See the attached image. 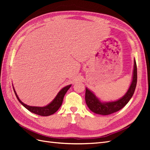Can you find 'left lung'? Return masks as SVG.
Segmentation results:
<instances>
[{
  "instance_id": "1",
  "label": "left lung",
  "mask_w": 150,
  "mask_h": 150,
  "mask_svg": "<svg viewBox=\"0 0 150 150\" xmlns=\"http://www.w3.org/2000/svg\"><path fill=\"white\" fill-rule=\"evenodd\" d=\"M134 69L133 79L128 91L121 98L115 101L101 102L92 91L86 88L85 100L89 110L96 114L108 115L118 111L129 102L134 93L137 83V67L135 59L134 60Z\"/></svg>"
}]
</instances>
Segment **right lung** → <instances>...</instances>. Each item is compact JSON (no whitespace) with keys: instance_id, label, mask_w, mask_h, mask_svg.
<instances>
[{"instance_id":"add662e5","label":"right lung","mask_w":150,"mask_h":150,"mask_svg":"<svg viewBox=\"0 0 150 150\" xmlns=\"http://www.w3.org/2000/svg\"><path fill=\"white\" fill-rule=\"evenodd\" d=\"M71 86V84L68 85L66 86V87L63 88L58 93L56 98L53 99V101L51 103H50L48 105L44 107L30 106L27 105V104L22 103L20 100V99L19 98V97H18L14 88H13V91H14V93L17 99L21 103V104H22V105H23L27 110H28L29 111L33 112L36 115H38L42 116H47L53 115L54 113H55L59 110V108L61 107L63 101V98L64 97V95L67 93L68 89L70 88Z\"/></svg>"}]
</instances>
